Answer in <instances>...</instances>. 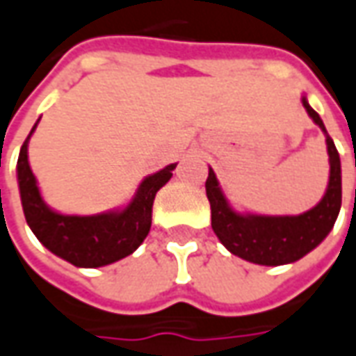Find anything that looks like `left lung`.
Listing matches in <instances>:
<instances>
[{"label": "left lung", "mask_w": 356, "mask_h": 356, "mask_svg": "<svg viewBox=\"0 0 356 356\" xmlns=\"http://www.w3.org/2000/svg\"><path fill=\"white\" fill-rule=\"evenodd\" d=\"M306 112L325 131L322 118L302 99ZM330 153V184L323 200L314 209L298 217H264L240 215L229 207L220 192L217 176L209 168L205 192L211 203V227L215 234L234 256L259 266H283L306 256L322 242L335 225L341 209V161L325 131Z\"/></svg>", "instance_id": "8db88e82"}]
</instances>
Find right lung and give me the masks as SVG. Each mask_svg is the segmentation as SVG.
Segmentation results:
<instances>
[{"label": "right lung", "mask_w": 356, "mask_h": 356, "mask_svg": "<svg viewBox=\"0 0 356 356\" xmlns=\"http://www.w3.org/2000/svg\"><path fill=\"white\" fill-rule=\"evenodd\" d=\"M34 127L21 147L17 161V178L24 219L36 238L51 254L63 257L65 261L77 267L108 266L134 254L151 229L154 195L172 178L176 164H170L145 178L139 186L134 202L120 213H104L92 217L60 215L46 207L38 192L36 178L29 166L26 145Z\"/></svg>", "instance_id": "right-lung-1"}]
</instances>
